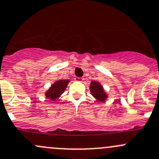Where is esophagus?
<instances>
[{
    "instance_id": "esophagus-1",
    "label": "esophagus",
    "mask_w": 159,
    "mask_h": 159,
    "mask_svg": "<svg viewBox=\"0 0 159 159\" xmlns=\"http://www.w3.org/2000/svg\"><path fill=\"white\" fill-rule=\"evenodd\" d=\"M75 80H76L77 81H80V82H81V81L84 80V78H78V77H77V78H75Z\"/></svg>"
}]
</instances>
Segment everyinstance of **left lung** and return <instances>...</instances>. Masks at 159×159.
<instances>
[{
	"label": "left lung",
	"instance_id": "8db88e82",
	"mask_svg": "<svg viewBox=\"0 0 159 159\" xmlns=\"http://www.w3.org/2000/svg\"><path fill=\"white\" fill-rule=\"evenodd\" d=\"M91 94L99 101H104L107 99V94L103 89L101 84L97 81H91Z\"/></svg>",
	"mask_w": 159,
	"mask_h": 159
}]
</instances>
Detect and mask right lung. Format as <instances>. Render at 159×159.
<instances>
[{
  "mask_svg": "<svg viewBox=\"0 0 159 159\" xmlns=\"http://www.w3.org/2000/svg\"><path fill=\"white\" fill-rule=\"evenodd\" d=\"M68 83H69L68 80H59L55 82L46 92V98H49L52 101L56 100L64 92Z\"/></svg>",
  "mask_w": 159,
  "mask_h": 159,
  "instance_id": "obj_1",
  "label": "right lung"
}]
</instances>
